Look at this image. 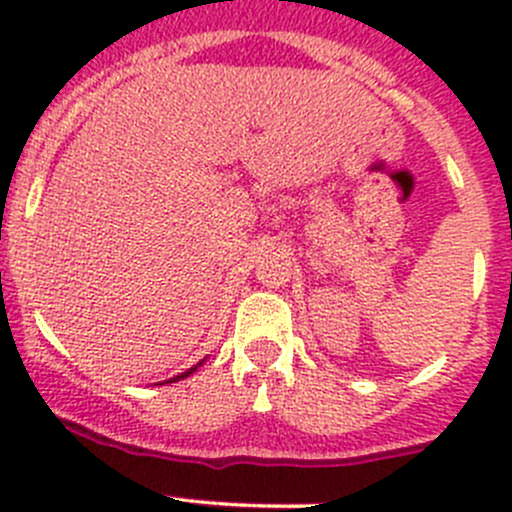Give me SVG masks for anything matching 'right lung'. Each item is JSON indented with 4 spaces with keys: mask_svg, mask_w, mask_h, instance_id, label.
Instances as JSON below:
<instances>
[{
    "mask_svg": "<svg viewBox=\"0 0 512 512\" xmlns=\"http://www.w3.org/2000/svg\"><path fill=\"white\" fill-rule=\"evenodd\" d=\"M203 361H205V359H203ZM203 361H198V364H195V366H190V369H188V371H183V374H178V376H173V379L163 381V384H173V381L185 379V376H190V374H193V371H198V366H203Z\"/></svg>",
    "mask_w": 512,
    "mask_h": 512,
    "instance_id": "obj_1",
    "label": "right lung"
}]
</instances>
